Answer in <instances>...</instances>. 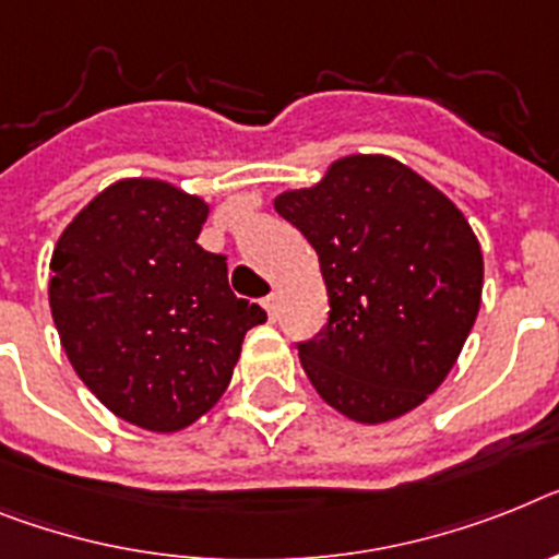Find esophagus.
I'll list each match as a JSON object with an SVG mask.
<instances>
[{
    "label": "esophagus",
    "instance_id": "obj_1",
    "mask_svg": "<svg viewBox=\"0 0 559 559\" xmlns=\"http://www.w3.org/2000/svg\"><path fill=\"white\" fill-rule=\"evenodd\" d=\"M261 304H264V309H266V318H270V321H275V318H278V295L275 293L266 295Z\"/></svg>",
    "mask_w": 559,
    "mask_h": 559
}]
</instances>
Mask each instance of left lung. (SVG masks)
Masks as SVG:
<instances>
[{"instance_id":"1","label":"left lung","mask_w":559,"mask_h":559,"mask_svg":"<svg viewBox=\"0 0 559 559\" xmlns=\"http://www.w3.org/2000/svg\"><path fill=\"white\" fill-rule=\"evenodd\" d=\"M275 213L312 243L330 295L323 332L298 344L309 383L358 424L417 409L480 309L483 252L466 215L397 158L364 153L281 192Z\"/></svg>"}]
</instances>
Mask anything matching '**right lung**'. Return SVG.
<instances>
[{
    "instance_id": "1",
    "label": "right lung",
    "mask_w": 559,
    "mask_h": 559,
    "mask_svg": "<svg viewBox=\"0 0 559 559\" xmlns=\"http://www.w3.org/2000/svg\"><path fill=\"white\" fill-rule=\"evenodd\" d=\"M207 201L158 178H121L64 227L50 258V312L82 383L121 420L181 431L213 409L247 330L227 258L201 250Z\"/></svg>"
}]
</instances>
